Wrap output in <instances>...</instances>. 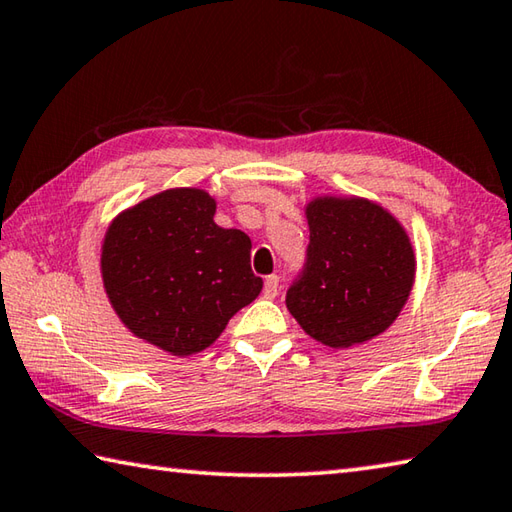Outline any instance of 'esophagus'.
<instances>
[{
    "label": "esophagus",
    "instance_id": "esophagus-1",
    "mask_svg": "<svg viewBox=\"0 0 512 512\" xmlns=\"http://www.w3.org/2000/svg\"><path fill=\"white\" fill-rule=\"evenodd\" d=\"M277 291H280V277L268 275L264 280V297H266V300H273Z\"/></svg>",
    "mask_w": 512,
    "mask_h": 512
}]
</instances>
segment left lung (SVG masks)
Instances as JSON below:
<instances>
[{
    "label": "left lung",
    "mask_w": 512,
    "mask_h": 512,
    "mask_svg": "<svg viewBox=\"0 0 512 512\" xmlns=\"http://www.w3.org/2000/svg\"><path fill=\"white\" fill-rule=\"evenodd\" d=\"M306 219L309 246L286 291L288 311L333 349L383 333L414 284V250L403 226L367 199H315Z\"/></svg>",
    "instance_id": "1"
}]
</instances>
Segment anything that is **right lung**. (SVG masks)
I'll list each match as a JSON object with an SVG mask.
<instances>
[{
    "label": "right lung",
    "instance_id": "right-lung-1",
    "mask_svg": "<svg viewBox=\"0 0 512 512\" xmlns=\"http://www.w3.org/2000/svg\"><path fill=\"white\" fill-rule=\"evenodd\" d=\"M215 199L165 190L114 219L102 244V282L134 336L190 356L262 291L250 268V237L215 224Z\"/></svg>",
    "mask_w": 512,
    "mask_h": 512
}]
</instances>
